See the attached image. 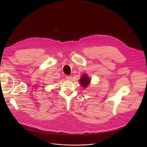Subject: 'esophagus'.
Wrapping results in <instances>:
<instances>
[{
  "mask_svg": "<svg viewBox=\"0 0 147 147\" xmlns=\"http://www.w3.org/2000/svg\"><path fill=\"white\" fill-rule=\"evenodd\" d=\"M66 78L68 80H70L72 78V76H66Z\"/></svg>",
  "mask_w": 147,
  "mask_h": 147,
  "instance_id": "1",
  "label": "esophagus"
}]
</instances>
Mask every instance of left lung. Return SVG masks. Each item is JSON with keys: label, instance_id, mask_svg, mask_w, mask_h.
<instances>
[{"label": "left lung", "instance_id": "obj_1", "mask_svg": "<svg viewBox=\"0 0 147 147\" xmlns=\"http://www.w3.org/2000/svg\"><path fill=\"white\" fill-rule=\"evenodd\" d=\"M90 82V78H88V77L86 75V74H84L81 77V79L80 80V83L81 84V85L84 87L85 88L86 87H87L89 84Z\"/></svg>", "mask_w": 147, "mask_h": 147}]
</instances>
